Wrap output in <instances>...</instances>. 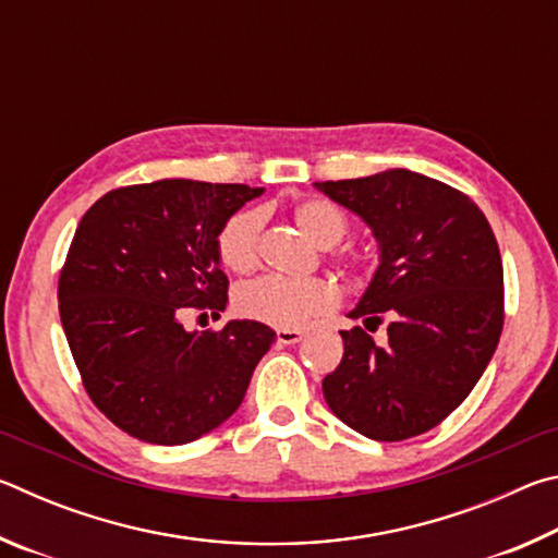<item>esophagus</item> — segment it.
Segmentation results:
<instances>
[{
  "label": "esophagus",
  "mask_w": 558,
  "mask_h": 558,
  "mask_svg": "<svg viewBox=\"0 0 558 558\" xmlns=\"http://www.w3.org/2000/svg\"><path fill=\"white\" fill-rule=\"evenodd\" d=\"M305 335H307L305 329H278L276 337H278L280 344H298Z\"/></svg>",
  "instance_id": "esophagus-1"
}]
</instances>
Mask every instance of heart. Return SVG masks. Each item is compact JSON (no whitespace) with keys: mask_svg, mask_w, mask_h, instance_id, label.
Masks as SVG:
<instances>
[{"mask_svg":"<svg viewBox=\"0 0 558 558\" xmlns=\"http://www.w3.org/2000/svg\"><path fill=\"white\" fill-rule=\"evenodd\" d=\"M292 216L300 231L323 248L342 241L349 229L342 209L325 199L302 202ZM260 226L263 214L258 209H243L223 223L216 239V251L223 268L231 272H251L256 268ZM335 302L337 292L323 278L263 276L243 282L233 292V307L241 317L282 329L300 327L310 317L329 313Z\"/></svg>","mask_w":558,"mask_h":558,"instance_id":"heart-1","label":"heart"}]
</instances>
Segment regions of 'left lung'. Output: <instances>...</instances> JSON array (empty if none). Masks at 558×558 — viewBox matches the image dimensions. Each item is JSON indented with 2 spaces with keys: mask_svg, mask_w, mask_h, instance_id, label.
Here are the masks:
<instances>
[{
  "mask_svg": "<svg viewBox=\"0 0 558 558\" xmlns=\"http://www.w3.org/2000/svg\"><path fill=\"white\" fill-rule=\"evenodd\" d=\"M317 189L372 226L381 263L349 313L389 319L379 347L362 327L342 329L344 354L325 376L339 421L396 442L436 428L475 389L505 325L499 245L485 214L438 179L386 169Z\"/></svg>",
  "mask_w": 558,
  "mask_h": 558,
  "instance_id": "left-lung-1",
  "label": "left lung"
}]
</instances>
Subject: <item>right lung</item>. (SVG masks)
<instances>
[{"label":"right lung","mask_w":558,"mask_h":558,"mask_svg":"<svg viewBox=\"0 0 558 558\" xmlns=\"http://www.w3.org/2000/svg\"><path fill=\"white\" fill-rule=\"evenodd\" d=\"M260 192L192 179L120 186L75 229L59 276L61 325L83 389L128 436L184 446L219 428L276 342L253 319L206 332L182 325L186 313H223L216 239Z\"/></svg>","instance_id":"1"}]
</instances>
